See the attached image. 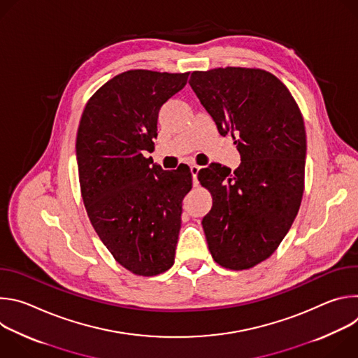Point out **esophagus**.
<instances>
[{
  "instance_id": "esophagus-1",
  "label": "esophagus",
  "mask_w": 358,
  "mask_h": 358,
  "mask_svg": "<svg viewBox=\"0 0 358 358\" xmlns=\"http://www.w3.org/2000/svg\"><path fill=\"white\" fill-rule=\"evenodd\" d=\"M199 166H196V164H192L191 167H189V171H191V174H192V184H194V187H196L198 185V180H196V176H198V171H199Z\"/></svg>"
}]
</instances>
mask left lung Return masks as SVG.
Instances as JSON below:
<instances>
[{
  "instance_id": "8db88e82",
  "label": "left lung",
  "mask_w": 358,
  "mask_h": 358,
  "mask_svg": "<svg viewBox=\"0 0 358 358\" xmlns=\"http://www.w3.org/2000/svg\"><path fill=\"white\" fill-rule=\"evenodd\" d=\"M218 131L231 133L241 164H211L198 181L213 196L203 217L214 261L243 271L268 259L290 229L304 191L306 130L289 89L259 68L195 71L188 82Z\"/></svg>"
}]
</instances>
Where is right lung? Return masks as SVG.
Listing matches in <instances>:
<instances>
[{"mask_svg":"<svg viewBox=\"0 0 358 358\" xmlns=\"http://www.w3.org/2000/svg\"><path fill=\"white\" fill-rule=\"evenodd\" d=\"M189 72L131 69L87 100L76 136L80 194L92 227L113 258L138 276L174 265L189 170L164 171L143 151L157 138L159 110Z\"/></svg>","mask_w":358,"mask_h":358,"instance_id":"add662e5","label":"right lung"}]
</instances>
